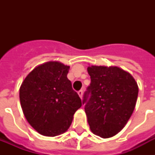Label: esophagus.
I'll return each mask as SVG.
<instances>
[{"instance_id":"34e87169","label":"esophagus","mask_w":155,"mask_h":155,"mask_svg":"<svg viewBox=\"0 0 155 155\" xmlns=\"http://www.w3.org/2000/svg\"><path fill=\"white\" fill-rule=\"evenodd\" d=\"M78 94L80 96V98H82L83 97V90H80V91H78Z\"/></svg>"}]
</instances>
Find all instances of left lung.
<instances>
[{
    "instance_id": "left-lung-1",
    "label": "left lung",
    "mask_w": 155,
    "mask_h": 155,
    "mask_svg": "<svg viewBox=\"0 0 155 155\" xmlns=\"http://www.w3.org/2000/svg\"><path fill=\"white\" fill-rule=\"evenodd\" d=\"M91 78L83 98L87 122L94 134L103 138L122 130L134 110L138 87L130 73L117 67L91 66Z\"/></svg>"
}]
</instances>
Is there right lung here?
Wrapping results in <instances>:
<instances>
[{
    "mask_svg": "<svg viewBox=\"0 0 155 155\" xmlns=\"http://www.w3.org/2000/svg\"><path fill=\"white\" fill-rule=\"evenodd\" d=\"M70 67L47 62L35 68L20 87V101L26 120L35 130L54 137L66 132L82 105L67 75Z\"/></svg>",
    "mask_w": 155,
    "mask_h": 155,
    "instance_id": "add662e5",
    "label": "right lung"
}]
</instances>
